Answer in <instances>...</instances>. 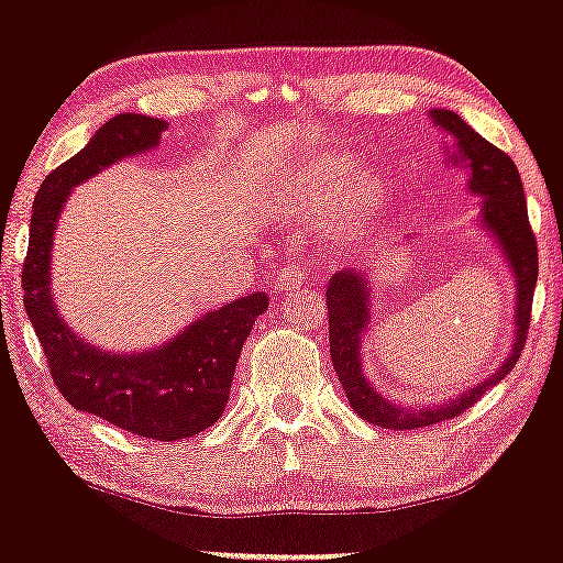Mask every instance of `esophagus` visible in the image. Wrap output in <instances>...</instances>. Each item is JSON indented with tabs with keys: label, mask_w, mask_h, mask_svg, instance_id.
Segmentation results:
<instances>
[{
	"label": "esophagus",
	"mask_w": 563,
	"mask_h": 563,
	"mask_svg": "<svg viewBox=\"0 0 563 563\" xmlns=\"http://www.w3.org/2000/svg\"><path fill=\"white\" fill-rule=\"evenodd\" d=\"M307 283V267L301 262H288L286 267L280 269V275L275 277V286L280 290H294L301 288Z\"/></svg>",
	"instance_id": "34e87169"
}]
</instances>
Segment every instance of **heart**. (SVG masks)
<instances>
[{"mask_svg":"<svg viewBox=\"0 0 563 563\" xmlns=\"http://www.w3.org/2000/svg\"><path fill=\"white\" fill-rule=\"evenodd\" d=\"M349 158L318 153L283 187V203L303 219L328 217V228L341 241L363 235L386 203V187L373 172H349Z\"/></svg>","mask_w":563,"mask_h":563,"instance_id":"heart-1","label":"heart"}]
</instances>
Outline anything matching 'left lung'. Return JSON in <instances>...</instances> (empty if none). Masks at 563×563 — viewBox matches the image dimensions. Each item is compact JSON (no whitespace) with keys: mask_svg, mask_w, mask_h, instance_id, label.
I'll return each instance as SVG.
<instances>
[{"mask_svg":"<svg viewBox=\"0 0 563 563\" xmlns=\"http://www.w3.org/2000/svg\"><path fill=\"white\" fill-rule=\"evenodd\" d=\"M431 119L439 129L450 132L455 137V151L452 161L455 164L468 166V190L484 198L482 206V222L484 228L495 235L500 243L503 256L510 264V273L516 277V333L514 346H510L508 357L503 365L474 389H466L450 402L442 405H423V407H405L391 402L384 397L376 386L367 380L360 363V352H363V335L371 322V286H367L363 269H341L328 283V339H331V357L333 367L339 373L341 386L352 405V410L367 423L380 426V429H426L448 418L461 416L468 407H474L476 399L484 391L493 389L497 380H503L519 363L521 349H525L529 333V318H532V296L534 283H538V241H534L532 224L527 217V198L525 187L516 164L510 161L508 153L495 147L482 134H476L466 121L457 113L437 108L431 111Z\"/></svg>","mask_w":563,"mask_h":563,"instance_id":"1","label":"left lung"}]
</instances>
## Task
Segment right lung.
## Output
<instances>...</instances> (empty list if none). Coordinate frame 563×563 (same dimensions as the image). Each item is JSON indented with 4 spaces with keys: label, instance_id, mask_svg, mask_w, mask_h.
<instances>
[{
    "label": "right lung",
    "instance_id": "right-lung-1",
    "mask_svg": "<svg viewBox=\"0 0 563 563\" xmlns=\"http://www.w3.org/2000/svg\"><path fill=\"white\" fill-rule=\"evenodd\" d=\"M164 119L121 113L97 129L84 151L44 179L34 198L23 307L47 354L57 391L70 407L158 442L187 439L219 421L230 397L241 349L267 309V294L243 296L206 312L177 339L134 354L102 352L79 339L57 314L49 288V254L63 203L76 185L115 161L158 145Z\"/></svg>",
    "mask_w": 563,
    "mask_h": 563
}]
</instances>
